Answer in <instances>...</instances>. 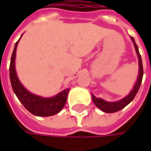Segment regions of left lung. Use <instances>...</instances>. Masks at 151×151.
I'll return each instance as SVG.
<instances>
[{
    "label": "left lung",
    "instance_id": "1",
    "mask_svg": "<svg viewBox=\"0 0 151 151\" xmlns=\"http://www.w3.org/2000/svg\"><path fill=\"white\" fill-rule=\"evenodd\" d=\"M131 39L134 43V48L136 50L137 55H138V59H139V76H138V79H137V82L134 85L133 90L129 92V95L125 96L124 98L121 99L118 101H107L102 100L101 98H97L96 96H94L93 94H91V97H92V101L94 102V104L96 105V107H98L99 109H101V111H103L104 113H115V112H118L119 110L124 108L129 103H130L131 101H133V99L134 98V96H136L137 92L139 89V86L141 85L142 82V78L143 75H144V70H143V65H142V60H141V56L139 55V49H138V46L135 44V41H134V38L133 37H131Z\"/></svg>",
    "mask_w": 151,
    "mask_h": 151
}]
</instances>
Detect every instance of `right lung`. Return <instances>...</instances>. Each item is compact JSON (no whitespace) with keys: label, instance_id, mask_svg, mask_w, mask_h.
<instances>
[{"label":"right lung","instance_id":"right-lung-1","mask_svg":"<svg viewBox=\"0 0 151 151\" xmlns=\"http://www.w3.org/2000/svg\"><path fill=\"white\" fill-rule=\"evenodd\" d=\"M19 40L15 44L14 50L12 52L10 63V80L16 96H17L19 101L27 110L35 116L49 117L60 113L66 103L67 96L70 88L62 91L56 96L50 98L34 95L27 90L18 80L15 69L16 51Z\"/></svg>","mask_w":151,"mask_h":151}]
</instances>
